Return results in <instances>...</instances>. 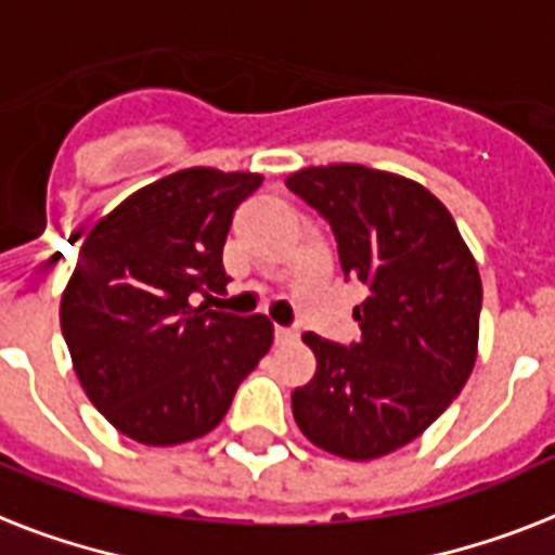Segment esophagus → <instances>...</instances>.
I'll use <instances>...</instances> for the list:
<instances>
[{
  "label": "esophagus",
  "instance_id": "obj_1",
  "mask_svg": "<svg viewBox=\"0 0 555 555\" xmlns=\"http://www.w3.org/2000/svg\"><path fill=\"white\" fill-rule=\"evenodd\" d=\"M273 336H276V345H285V341H293L299 333L291 331V327H279L276 324V331H273Z\"/></svg>",
  "mask_w": 555,
  "mask_h": 555
}]
</instances>
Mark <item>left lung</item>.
Here are the masks:
<instances>
[{
    "mask_svg": "<svg viewBox=\"0 0 555 555\" xmlns=\"http://www.w3.org/2000/svg\"><path fill=\"white\" fill-rule=\"evenodd\" d=\"M285 184L331 222L345 276L367 287L356 345L301 336L317 373L293 390V418L333 456H387L425 434L473 373L479 268L448 207L408 176L339 162Z\"/></svg>",
    "mask_w": 555,
    "mask_h": 555,
    "instance_id": "obj_1",
    "label": "left lung"
}]
</instances>
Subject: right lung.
Listing matches in <instances>:
<instances>
[{"label": "right lung", "mask_w": 555, "mask_h": 555, "mask_svg": "<svg viewBox=\"0 0 555 555\" xmlns=\"http://www.w3.org/2000/svg\"><path fill=\"white\" fill-rule=\"evenodd\" d=\"M247 170L184 168L139 188L85 236L59 322L93 408L128 439L170 448L210 434L273 345V324L193 305L228 287L222 247Z\"/></svg>", "instance_id": "right-lung-1"}]
</instances>
